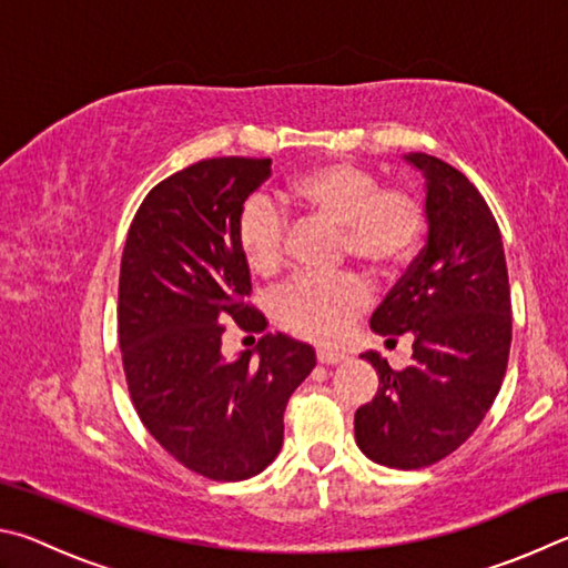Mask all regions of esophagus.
<instances>
[{
	"label": "esophagus",
	"mask_w": 568,
	"mask_h": 568,
	"mask_svg": "<svg viewBox=\"0 0 568 568\" xmlns=\"http://www.w3.org/2000/svg\"><path fill=\"white\" fill-rule=\"evenodd\" d=\"M349 359V354L342 349H316V362L320 364H342Z\"/></svg>",
	"instance_id": "obj_1"
}]
</instances>
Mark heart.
<instances>
[{
  "mask_svg": "<svg viewBox=\"0 0 568 568\" xmlns=\"http://www.w3.org/2000/svg\"><path fill=\"white\" fill-rule=\"evenodd\" d=\"M286 199L302 212L339 226L342 258L374 276H392L412 262L426 232L424 196L409 184L382 186L372 169L322 162L286 182ZM286 216L264 196L244 204L236 239L248 268L272 276L286 262ZM369 304L359 276H296L274 296L272 314L282 329L302 339L334 342Z\"/></svg>",
  "mask_w": 568,
  "mask_h": 568,
  "instance_id": "b5f03b06",
  "label": "heart"
}]
</instances>
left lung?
<instances>
[{
	"label": "left lung",
	"instance_id": "obj_1",
	"mask_svg": "<svg viewBox=\"0 0 568 568\" xmlns=\"http://www.w3.org/2000/svg\"><path fill=\"white\" fill-rule=\"evenodd\" d=\"M406 162L426 176L429 239L372 314V329L409 334L412 364L379 374L376 396L356 409L354 434L372 462L424 469L459 449L491 409L511 349V292L499 224L459 169L424 152Z\"/></svg>",
	"mask_w": 568,
	"mask_h": 568
}]
</instances>
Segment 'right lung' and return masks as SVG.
I'll return each mask as SVG.
<instances>
[{"label": "right lung", "mask_w": 568, "mask_h": 568, "mask_svg": "<svg viewBox=\"0 0 568 568\" xmlns=\"http://www.w3.org/2000/svg\"><path fill=\"white\" fill-rule=\"evenodd\" d=\"M272 159H204L159 182L129 226L119 268V346L146 432L189 471L242 481L284 442V409L316 354L284 334L226 359L222 322L264 326L236 239L246 196Z\"/></svg>", "instance_id": "add662e5"}]
</instances>
